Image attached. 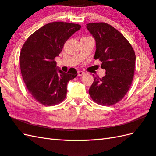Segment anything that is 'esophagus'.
Returning a JSON list of instances; mask_svg holds the SVG:
<instances>
[{"mask_svg":"<svg viewBox=\"0 0 156 156\" xmlns=\"http://www.w3.org/2000/svg\"><path fill=\"white\" fill-rule=\"evenodd\" d=\"M84 74H85V72H84L83 71L80 70V71L78 72V76H81L84 75Z\"/></svg>","mask_w":156,"mask_h":156,"instance_id":"34e87169","label":"esophagus"}]
</instances>
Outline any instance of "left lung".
<instances>
[{"mask_svg": "<svg viewBox=\"0 0 156 156\" xmlns=\"http://www.w3.org/2000/svg\"><path fill=\"white\" fill-rule=\"evenodd\" d=\"M86 28L96 40L94 59L102 62L101 68L106 70L103 78L94 77L89 94L96 103L112 106L123 99L132 85L135 52L121 32L110 24L92 23Z\"/></svg>", "mask_w": 156, "mask_h": 156, "instance_id": "1", "label": "left lung"}]
</instances>
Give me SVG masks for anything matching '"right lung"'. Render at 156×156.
I'll return each instance as SVG.
<instances>
[{"label": "right lung", "mask_w": 156, "mask_h": 156, "mask_svg": "<svg viewBox=\"0 0 156 156\" xmlns=\"http://www.w3.org/2000/svg\"><path fill=\"white\" fill-rule=\"evenodd\" d=\"M80 28L78 24L53 22L35 31L22 47V76L28 92L40 104L55 106L66 98L68 82L77 76V71L71 68L65 73L57 69L54 58L59 56L67 40Z\"/></svg>", "instance_id": "obj_1"}]
</instances>
